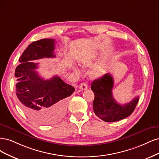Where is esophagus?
<instances>
[{
    "instance_id": "34e87169",
    "label": "esophagus",
    "mask_w": 159,
    "mask_h": 159,
    "mask_svg": "<svg viewBox=\"0 0 159 159\" xmlns=\"http://www.w3.org/2000/svg\"><path fill=\"white\" fill-rule=\"evenodd\" d=\"M79 89L80 90H85L88 89V85H87V84L85 83H81L79 86Z\"/></svg>"
}]
</instances>
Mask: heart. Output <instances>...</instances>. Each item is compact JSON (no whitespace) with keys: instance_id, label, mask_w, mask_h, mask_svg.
Masks as SVG:
<instances>
[{"instance_id":"heart-1","label":"heart","mask_w":159,"mask_h":159,"mask_svg":"<svg viewBox=\"0 0 159 159\" xmlns=\"http://www.w3.org/2000/svg\"><path fill=\"white\" fill-rule=\"evenodd\" d=\"M94 55H89L80 60V65L83 67H89L94 63ZM107 64L106 62H102L95 65L92 69L90 74L94 78H98L103 76L107 71Z\"/></svg>"}]
</instances>
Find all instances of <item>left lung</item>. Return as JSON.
Here are the masks:
<instances>
[{
    "label": "left lung",
    "instance_id": "8db88e82",
    "mask_svg": "<svg viewBox=\"0 0 159 159\" xmlns=\"http://www.w3.org/2000/svg\"><path fill=\"white\" fill-rule=\"evenodd\" d=\"M113 87L114 79L110 73L94 80L91 84V89L94 94V112L106 122L120 121L129 116L139 101V97H135L129 103L124 105L117 104L112 94Z\"/></svg>",
    "mask_w": 159,
    "mask_h": 159
}]
</instances>
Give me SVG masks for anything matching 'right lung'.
<instances>
[{"mask_svg": "<svg viewBox=\"0 0 159 159\" xmlns=\"http://www.w3.org/2000/svg\"><path fill=\"white\" fill-rule=\"evenodd\" d=\"M55 43L54 39H42L30 44L15 70L20 106L27 116L40 124H52L62 117L66 100L75 92L74 87L59 76L44 80L35 71L38 63L32 61L55 57Z\"/></svg>", "mask_w": 159, "mask_h": 159, "instance_id": "obj_1", "label": "right lung"}]
</instances>
